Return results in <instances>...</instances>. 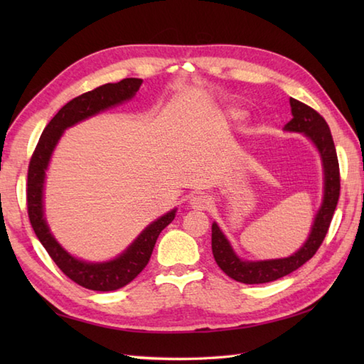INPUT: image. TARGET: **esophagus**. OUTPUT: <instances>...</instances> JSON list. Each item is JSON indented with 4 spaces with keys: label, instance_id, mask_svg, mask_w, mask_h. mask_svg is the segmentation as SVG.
<instances>
[{
    "label": "esophagus",
    "instance_id": "esophagus-1",
    "mask_svg": "<svg viewBox=\"0 0 364 364\" xmlns=\"http://www.w3.org/2000/svg\"><path fill=\"white\" fill-rule=\"evenodd\" d=\"M210 205H211V198L208 196L198 194V196H194L191 198V206L197 211H206L208 208H210Z\"/></svg>",
    "mask_w": 364,
    "mask_h": 364
}]
</instances>
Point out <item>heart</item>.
I'll return each mask as SVG.
<instances>
[{
    "label": "heart",
    "mask_w": 364,
    "mask_h": 364,
    "mask_svg": "<svg viewBox=\"0 0 364 364\" xmlns=\"http://www.w3.org/2000/svg\"><path fill=\"white\" fill-rule=\"evenodd\" d=\"M235 114H236V115H237V112H235Z\"/></svg>",
    "instance_id": "obj_1"
}]
</instances>
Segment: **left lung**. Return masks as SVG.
<instances>
[{"mask_svg": "<svg viewBox=\"0 0 364 364\" xmlns=\"http://www.w3.org/2000/svg\"><path fill=\"white\" fill-rule=\"evenodd\" d=\"M289 105L292 119L284 125V131L305 134L321 154L323 168L322 203L313 220L308 239L296 253H292L288 258L262 261H245L239 258L218 223H213L211 245L215 262L230 278L245 284L275 282L304 266L308 259H311L327 235L338 205L339 188H341V184H339V164L333 137H331L327 122L313 107L297 102L296 98H289Z\"/></svg>", "mask_w": 364, "mask_h": 364, "instance_id": "obj_1", "label": "left lung"}]
</instances>
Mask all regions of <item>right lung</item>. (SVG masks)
<instances>
[{
	"label": "right lung",
	"instance_id": "right-lung-1",
	"mask_svg": "<svg viewBox=\"0 0 364 364\" xmlns=\"http://www.w3.org/2000/svg\"><path fill=\"white\" fill-rule=\"evenodd\" d=\"M141 84L142 80L139 78H125L114 84H105V86H100L73 98L72 102L60 107L59 112L45 127L33 153V158L29 161L26 200L29 222L33 225L34 233L58 267L70 280L92 291H115L133 282L142 272L144 267L149 264L156 239L161 231L175 219L176 208L151 222L119 257L105 262L84 261L68 253L56 241V237L50 231L48 223H46L43 213L46 168H48L51 154L56 149L59 139L63 137L67 128L98 112L109 109L112 106L128 102L136 95Z\"/></svg>",
	"mask_w": 364,
	"mask_h": 364
}]
</instances>
